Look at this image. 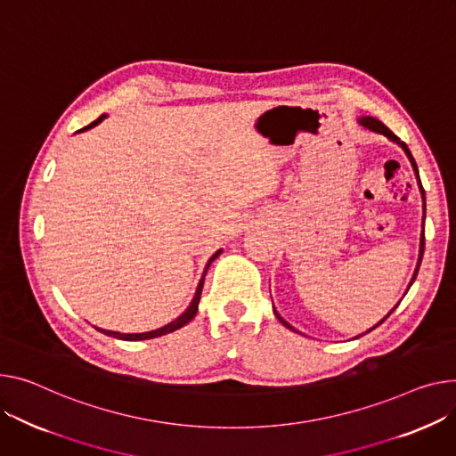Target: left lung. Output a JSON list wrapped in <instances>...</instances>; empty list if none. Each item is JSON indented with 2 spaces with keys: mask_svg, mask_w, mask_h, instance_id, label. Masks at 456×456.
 <instances>
[{
  "mask_svg": "<svg viewBox=\"0 0 456 456\" xmlns=\"http://www.w3.org/2000/svg\"><path fill=\"white\" fill-rule=\"evenodd\" d=\"M359 125H362V126L369 128V130H372V132H378V134H381V135L388 137L390 141L398 142V144H400V146L405 150V154H407V158L411 159V163H412V168H414V172H416V177H418V183H419V191H421L423 201H426V191H423V187H421V181H419V175H418V167H416V161H414V158H412V154H411V150L407 148V144H405L403 141H400V137H398V135H394V134H392V132H390V130H388V128H387V126L381 123V120H378V118H374V117H361V118H359ZM423 215H426V203H423ZM423 220H426V216H423ZM423 248H426V231L421 232V240H419V258H418V267H416V271H414V275H412V281H411L409 288L412 286V282H414V279H416V275H418V269H419V264H421V256H423ZM407 291H409V289H407ZM273 310H275V308H273ZM392 312H394V310H392ZM392 312H390V314H392ZM390 314H388V315H390ZM275 315H277V319H279V321H281V322H282L286 328H289V330H295V328H291V326H289V324H288V322H286V321H284V319H282V317H281L277 312H275ZM388 315H387V317H388ZM387 317H385V319H387ZM385 319H383V321H385ZM383 321H381V322H383ZM381 322H379V324H381ZM376 326H378V324H376ZM376 326H374V328H376ZM374 328H370V330H374ZM370 330H369V331H370Z\"/></svg>",
  "mask_w": 456,
  "mask_h": 456,
  "instance_id": "8db88e82",
  "label": "left lung"
}]
</instances>
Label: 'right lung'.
Wrapping results in <instances>:
<instances>
[{
    "label": "right lung",
    "instance_id": "add662e5",
    "mask_svg": "<svg viewBox=\"0 0 456 456\" xmlns=\"http://www.w3.org/2000/svg\"><path fill=\"white\" fill-rule=\"evenodd\" d=\"M102 118H104V115H101L97 120H94V123L87 125V126H86V128H82V130L94 128L95 125H99V123H101ZM220 253H222V249H220V251H216L215 255H212V256L208 258L207 267H205V273H207V269H208L210 262L215 260ZM205 273H203V277H201V281H200V284H198V289H196V295H194V298H192V302H191V306L185 310V314H181L175 321L168 322L167 326L158 328V330H151V331H144V333H118V331H110V330H101V331H102V333H106V336H110V338H117V339H125V341H142V339L159 338V336H165V333H170V331H175V330H179V328H183V326H185L187 322H191V321L194 319V315L198 314V305H200V298H201V289H203Z\"/></svg>",
    "mask_w": 456,
    "mask_h": 456
}]
</instances>
